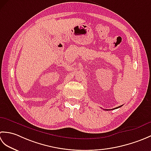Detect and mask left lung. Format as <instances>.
Wrapping results in <instances>:
<instances>
[{
  "label": "left lung",
  "mask_w": 151,
  "mask_h": 151,
  "mask_svg": "<svg viewBox=\"0 0 151 151\" xmlns=\"http://www.w3.org/2000/svg\"><path fill=\"white\" fill-rule=\"evenodd\" d=\"M122 106H118V107H117V108H114V109H112V110H115V109H117V108H120V107H121Z\"/></svg>",
  "instance_id": "obj_1"
}]
</instances>
